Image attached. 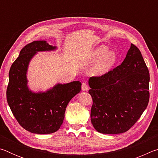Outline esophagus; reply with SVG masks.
Wrapping results in <instances>:
<instances>
[{"label":"esophagus","mask_w":158,"mask_h":158,"mask_svg":"<svg viewBox=\"0 0 158 158\" xmlns=\"http://www.w3.org/2000/svg\"><path fill=\"white\" fill-rule=\"evenodd\" d=\"M81 89L82 90H84V91H87V90H89V86H88V84L85 82L82 83Z\"/></svg>","instance_id":"esophagus-1"}]
</instances>
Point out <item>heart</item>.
I'll list each match as a JSON object with an SVG mask.
<instances>
[{
    "mask_svg": "<svg viewBox=\"0 0 158 158\" xmlns=\"http://www.w3.org/2000/svg\"><path fill=\"white\" fill-rule=\"evenodd\" d=\"M108 47L101 45L93 51L89 56L90 62L97 60L92 68L94 75H103L110 70L117 60V55L114 51H108Z\"/></svg>",
    "mask_w": 158,
    "mask_h": 158,
    "instance_id": "1",
    "label": "heart"
}]
</instances>
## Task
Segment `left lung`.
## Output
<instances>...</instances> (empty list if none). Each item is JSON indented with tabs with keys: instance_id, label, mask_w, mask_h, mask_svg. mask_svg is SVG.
I'll return each instance as SVG.
<instances>
[{
	"instance_id": "8db88e82",
	"label": "left lung",
	"mask_w": 158,
	"mask_h": 158,
	"mask_svg": "<svg viewBox=\"0 0 158 158\" xmlns=\"http://www.w3.org/2000/svg\"><path fill=\"white\" fill-rule=\"evenodd\" d=\"M149 81L148 69L133 44L121 65L100 77H90V119L95 129L111 135L130 130L148 106Z\"/></svg>"
}]
</instances>
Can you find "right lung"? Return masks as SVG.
Segmentation results:
<instances>
[{
	"mask_svg": "<svg viewBox=\"0 0 158 158\" xmlns=\"http://www.w3.org/2000/svg\"><path fill=\"white\" fill-rule=\"evenodd\" d=\"M56 49L47 41H34L21 50L9 72L7 101L19 123L28 132L46 135L56 132L63 122L65 111L74 96L81 90L79 81L58 84L46 92L34 93L28 89V64L37 52Z\"/></svg>",
	"mask_w": 158,
	"mask_h": 158,
	"instance_id": "right-lung-1",
	"label": "right lung"
}]
</instances>
